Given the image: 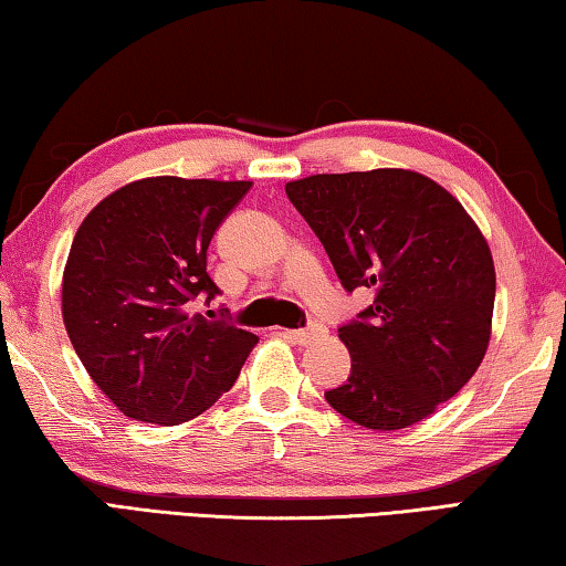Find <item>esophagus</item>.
Wrapping results in <instances>:
<instances>
[{
    "instance_id": "34e87169",
    "label": "esophagus",
    "mask_w": 566,
    "mask_h": 566,
    "mask_svg": "<svg viewBox=\"0 0 566 566\" xmlns=\"http://www.w3.org/2000/svg\"><path fill=\"white\" fill-rule=\"evenodd\" d=\"M324 332H327V329H324L322 324H310V327H304V329H294V332H290V337H292L294 342H300V344H310L312 339L322 337Z\"/></svg>"
}]
</instances>
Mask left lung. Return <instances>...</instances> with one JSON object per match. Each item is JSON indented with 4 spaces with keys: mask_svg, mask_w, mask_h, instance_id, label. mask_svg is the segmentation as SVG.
Returning <instances> with one entry per match:
<instances>
[{
    "mask_svg": "<svg viewBox=\"0 0 566 566\" xmlns=\"http://www.w3.org/2000/svg\"><path fill=\"white\" fill-rule=\"evenodd\" d=\"M344 290H375L339 327L352 375L327 401L354 424L395 432L434 415L482 364L496 274L454 195L419 171L371 169L286 181Z\"/></svg>",
    "mask_w": 566,
    "mask_h": 566,
    "instance_id": "8db88e82",
    "label": "left lung"
}]
</instances>
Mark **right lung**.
I'll list each match as a JSON object with an SVG mask.
<instances>
[{
  "instance_id": "obj_1",
  "label": "right lung",
  "mask_w": 566,
  "mask_h": 566,
  "mask_svg": "<svg viewBox=\"0 0 566 566\" xmlns=\"http://www.w3.org/2000/svg\"><path fill=\"white\" fill-rule=\"evenodd\" d=\"M252 181L145 177L84 217L62 276L76 357L124 417L175 427L232 389L256 334L195 310L217 227Z\"/></svg>"
}]
</instances>
